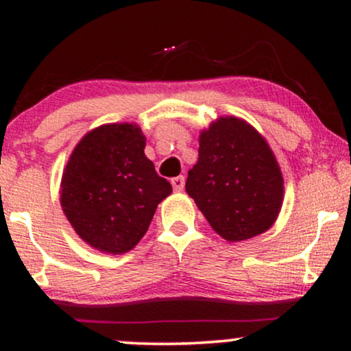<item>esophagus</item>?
<instances>
[{
    "instance_id": "1",
    "label": "esophagus",
    "mask_w": 351,
    "mask_h": 351,
    "mask_svg": "<svg viewBox=\"0 0 351 351\" xmlns=\"http://www.w3.org/2000/svg\"><path fill=\"white\" fill-rule=\"evenodd\" d=\"M171 184H172V189H174V191H182V190H184V186H185L184 176L174 177V179L171 180Z\"/></svg>"
}]
</instances>
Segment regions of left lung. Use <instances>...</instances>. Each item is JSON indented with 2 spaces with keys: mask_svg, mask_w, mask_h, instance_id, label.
<instances>
[{
  "mask_svg": "<svg viewBox=\"0 0 351 351\" xmlns=\"http://www.w3.org/2000/svg\"><path fill=\"white\" fill-rule=\"evenodd\" d=\"M198 153L185 190L214 232L237 243L271 228L285 180L265 137L243 118L220 117L199 132Z\"/></svg>",
  "mask_w": 351,
  "mask_h": 351,
  "instance_id": "1",
  "label": "left lung"
}]
</instances>
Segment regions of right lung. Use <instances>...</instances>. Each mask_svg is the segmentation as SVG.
<instances>
[{"label":"right lung","mask_w":351,"mask_h":351,"mask_svg":"<svg viewBox=\"0 0 351 351\" xmlns=\"http://www.w3.org/2000/svg\"><path fill=\"white\" fill-rule=\"evenodd\" d=\"M136 123H108L76 143L60 180V206L76 234L95 251L129 252L147 233L158 204L172 193L143 153Z\"/></svg>","instance_id":"1"}]
</instances>
